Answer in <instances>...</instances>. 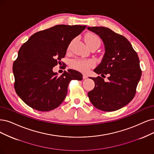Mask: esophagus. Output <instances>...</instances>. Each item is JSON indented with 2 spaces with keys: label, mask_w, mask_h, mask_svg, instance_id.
<instances>
[{
  "label": "esophagus",
  "mask_w": 154,
  "mask_h": 154,
  "mask_svg": "<svg viewBox=\"0 0 154 154\" xmlns=\"http://www.w3.org/2000/svg\"><path fill=\"white\" fill-rule=\"evenodd\" d=\"M83 79H86L87 78H88V76L87 75H85V74H83Z\"/></svg>",
  "instance_id": "esophagus-1"
}]
</instances>
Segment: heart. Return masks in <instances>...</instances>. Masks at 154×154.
I'll return each mask as SVG.
<instances>
[{"label":"heart","mask_w":154,"mask_h":154,"mask_svg":"<svg viewBox=\"0 0 154 154\" xmlns=\"http://www.w3.org/2000/svg\"><path fill=\"white\" fill-rule=\"evenodd\" d=\"M84 41L86 42L88 46L93 44H99L100 39L98 37L92 33H89L84 37ZM71 66L75 69H77L82 72H86L90 68L94 65V62L92 60H86L78 58L73 60L71 61Z\"/></svg>","instance_id":"obj_1"}]
</instances>
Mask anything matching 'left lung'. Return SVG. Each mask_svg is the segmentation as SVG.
<instances>
[{
	"label": "left lung",
	"instance_id": "left-lung-1",
	"mask_svg": "<svg viewBox=\"0 0 154 154\" xmlns=\"http://www.w3.org/2000/svg\"><path fill=\"white\" fill-rule=\"evenodd\" d=\"M88 29L101 38L105 54L94 72L108 75L109 81L98 76L89 77L95 83L88 93L91 103L105 112L117 110L128 105L136 94L141 76L140 60L128 40L104 26H88ZM105 76V75H104Z\"/></svg>",
	"mask_w": 154,
	"mask_h": 154
}]
</instances>
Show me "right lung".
<instances>
[{
    "mask_svg": "<svg viewBox=\"0 0 154 154\" xmlns=\"http://www.w3.org/2000/svg\"><path fill=\"white\" fill-rule=\"evenodd\" d=\"M86 25H58L32 35L21 45L13 63L16 93L32 109L48 112L64 101L72 80H82V73L74 70L61 76L53 71L60 63L72 40Z\"/></svg>",
    "mask_w": 154,
    "mask_h": 154,
    "instance_id": "1",
    "label": "right lung"
}]
</instances>
